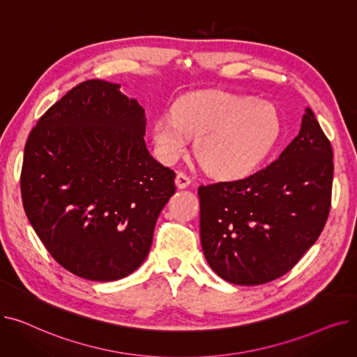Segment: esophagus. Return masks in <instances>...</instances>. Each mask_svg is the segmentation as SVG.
Segmentation results:
<instances>
[{
	"instance_id": "34e87169",
	"label": "esophagus",
	"mask_w": 357,
	"mask_h": 357,
	"mask_svg": "<svg viewBox=\"0 0 357 357\" xmlns=\"http://www.w3.org/2000/svg\"><path fill=\"white\" fill-rule=\"evenodd\" d=\"M175 182H176V186L179 190H183V188H188V186L191 185V178L183 172H178Z\"/></svg>"
}]
</instances>
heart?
I'll return each instance as SVG.
<instances>
[{"mask_svg":"<svg viewBox=\"0 0 357 357\" xmlns=\"http://www.w3.org/2000/svg\"><path fill=\"white\" fill-rule=\"evenodd\" d=\"M280 133L276 108L265 101L226 92H201L181 98L174 117L153 124L158 155L174 163L197 139L195 153L205 171L220 178L250 174L266 158Z\"/></svg>","mask_w":357,"mask_h":357,"instance_id":"b5f03b06","label":"heart"}]
</instances>
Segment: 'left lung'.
<instances>
[{
	"mask_svg": "<svg viewBox=\"0 0 357 357\" xmlns=\"http://www.w3.org/2000/svg\"><path fill=\"white\" fill-rule=\"evenodd\" d=\"M333 171L331 143L307 107L298 136L271 165L201 185L199 234L211 269L236 285L289 272L326 226Z\"/></svg>",
	"mask_w": 357,
	"mask_h": 357,
	"instance_id": "8db88e82",
	"label": "left lung"
}]
</instances>
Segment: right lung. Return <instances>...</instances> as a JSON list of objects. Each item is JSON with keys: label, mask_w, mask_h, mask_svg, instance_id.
<instances>
[{"label": "right lung", "mask_w": 357, "mask_h": 357, "mask_svg": "<svg viewBox=\"0 0 357 357\" xmlns=\"http://www.w3.org/2000/svg\"><path fill=\"white\" fill-rule=\"evenodd\" d=\"M144 109L119 84L81 82L37 121L22 198L47 252L70 273L108 282L144 261L175 172L144 143Z\"/></svg>", "instance_id": "add662e5"}]
</instances>
